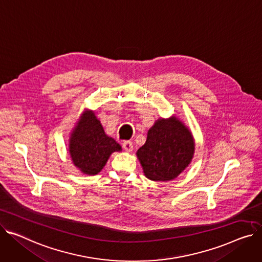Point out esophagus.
<instances>
[{
  "instance_id": "34e87169",
  "label": "esophagus",
  "mask_w": 262,
  "mask_h": 262,
  "mask_svg": "<svg viewBox=\"0 0 262 262\" xmlns=\"http://www.w3.org/2000/svg\"><path fill=\"white\" fill-rule=\"evenodd\" d=\"M123 148L125 151H132L134 149V145L130 141H124L123 142Z\"/></svg>"
}]
</instances>
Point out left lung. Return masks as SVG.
I'll use <instances>...</instances> for the list:
<instances>
[{
  "label": "left lung",
  "instance_id": "8db88e82",
  "mask_svg": "<svg viewBox=\"0 0 262 262\" xmlns=\"http://www.w3.org/2000/svg\"><path fill=\"white\" fill-rule=\"evenodd\" d=\"M194 150L189 130L177 118H170L156 122L137 156L149 180L169 181L178 177L190 163Z\"/></svg>",
  "mask_w": 262,
  "mask_h": 262
}]
</instances>
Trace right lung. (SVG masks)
Wrapping results in <instances>:
<instances>
[{
    "label": "right lung",
    "instance_id": "1",
    "mask_svg": "<svg viewBox=\"0 0 262 262\" xmlns=\"http://www.w3.org/2000/svg\"><path fill=\"white\" fill-rule=\"evenodd\" d=\"M121 146L108 137L93 112H86L72 134L69 152L74 164L87 175H96Z\"/></svg>",
    "mask_w": 262,
    "mask_h": 262
}]
</instances>
